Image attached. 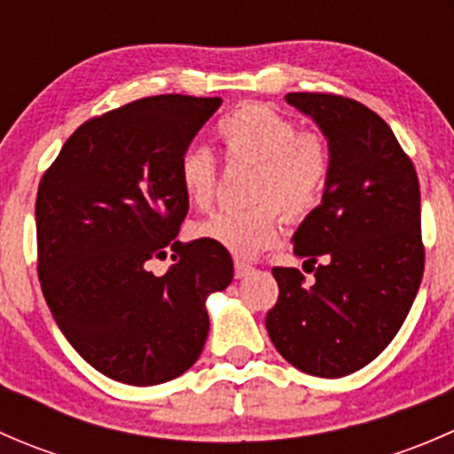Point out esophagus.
Segmentation results:
<instances>
[{
    "instance_id": "34e87169",
    "label": "esophagus",
    "mask_w": 454,
    "mask_h": 454,
    "mask_svg": "<svg viewBox=\"0 0 454 454\" xmlns=\"http://www.w3.org/2000/svg\"><path fill=\"white\" fill-rule=\"evenodd\" d=\"M253 265L244 263V261H235V277L237 278H246L250 272H253Z\"/></svg>"
}]
</instances>
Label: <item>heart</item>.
I'll use <instances>...</instances> for the list:
<instances>
[{"label": "heart", "mask_w": 454, "mask_h": 454, "mask_svg": "<svg viewBox=\"0 0 454 454\" xmlns=\"http://www.w3.org/2000/svg\"><path fill=\"white\" fill-rule=\"evenodd\" d=\"M231 164H254L248 198L259 204L246 210H219L191 228L195 239L208 241L239 259H253L277 244L281 215L301 219L318 206L332 171V151L318 134L299 127L265 105H246L217 125ZM180 184L186 200L206 208L217 191V164L206 146L182 153Z\"/></svg>", "instance_id": "obj_1"}]
</instances>
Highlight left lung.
Returning <instances> with one entry per match:
<instances>
[{
	"label": "left lung",
	"mask_w": 454,
	"mask_h": 454,
	"mask_svg": "<svg viewBox=\"0 0 454 454\" xmlns=\"http://www.w3.org/2000/svg\"><path fill=\"white\" fill-rule=\"evenodd\" d=\"M287 105L312 118L332 151L323 198L292 244L296 268H274L278 301L265 329L292 367L342 378L395 338L424 274L419 182L391 127L351 98L294 91Z\"/></svg>",
	"instance_id": "1"
}]
</instances>
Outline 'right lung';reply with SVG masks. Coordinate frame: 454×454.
<instances>
[{
    "mask_svg": "<svg viewBox=\"0 0 454 454\" xmlns=\"http://www.w3.org/2000/svg\"><path fill=\"white\" fill-rule=\"evenodd\" d=\"M222 98L151 96L81 125L36 193L39 281L81 358L153 387L189 371L208 336L206 301L232 281L228 250L173 241L189 200L180 160ZM176 253L164 278L151 258Z\"/></svg>",
    "mask_w": 454,
    "mask_h": 454,
    "instance_id": "right-lung-1",
    "label": "right lung"
}]
</instances>
